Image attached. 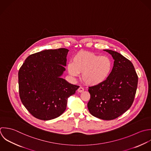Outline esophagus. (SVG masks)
Listing matches in <instances>:
<instances>
[{"instance_id": "esophagus-1", "label": "esophagus", "mask_w": 151, "mask_h": 151, "mask_svg": "<svg viewBox=\"0 0 151 151\" xmlns=\"http://www.w3.org/2000/svg\"><path fill=\"white\" fill-rule=\"evenodd\" d=\"M78 91L79 92H83V91H84V89H83L82 87L80 86V87L78 88Z\"/></svg>"}]
</instances>
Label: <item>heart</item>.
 I'll list each match as a JSON object with an SVG mask.
<instances>
[{"label":"heart","mask_w":151,"mask_h":151,"mask_svg":"<svg viewBox=\"0 0 151 151\" xmlns=\"http://www.w3.org/2000/svg\"><path fill=\"white\" fill-rule=\"evenodd\" d=\"M67 69L72 76H78L82 73L81 79L85 84L95 86L109 77L112 69V62L107 56L81 51L73 56V62L68 64Z\"/></svg>","instance_id":"obj_1"}]
</instances>
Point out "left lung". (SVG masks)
I'll return each mask as SVG.
<instances>
[{
    "label": "left lung",
    "mask_w": 151,
    "mask_h": 151,
    "mask_svg": "<svg viewBox=\"0 0 151 151\" xmlns=\"http://www.w3.org/2000/svg\"><path fill=\"white\" fill-rule=\"evenodd\" d=\"M114 59L109 77L102 83L89 87L91 98L88 108L91 114L103 120L117 118L132 106L138 77L132 63L119 53L106 49Z\"/></svg>",
    "instance_id": "1"
}]
</instances>
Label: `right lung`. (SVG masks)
Listing matches in <instances>:
<instances>
[{"label":"right lung","mask_w":151,"mask_h":151,"mask_svg":"<svg viewBox=\"0 0 151 151\" xmlns=\"http://www.w3.org/2000/svg\"><path fill=\"white\" fill-rule=\"evenodd\" d=\"M68 51L60 48L33 53L19 69V96L36 118L48 121L61 115L66 110L68 98L79 87L60 77L65 70Z\"/></svg>","instance_id":"1"}]
</instances>
